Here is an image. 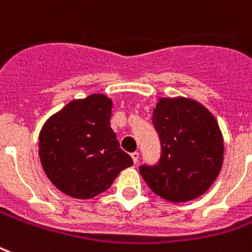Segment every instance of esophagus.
Masks as SVG:
<instances>
[{"label": "esophagus", "instance_id": "1", "mask_svg": "<svg viewBox=\"0 0 252 252\" xmlns=\"http://www.w3.org/2000/svg\"><path fill=\"white\" fill-rule=\"evenodd\" d=\"M131 158H132V161H134V164H136V162L139 161V152H132Z\"/></svg>", "mask_w": 252, "mask_h": 252}]
</instances>
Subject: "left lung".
Masks as SVG:
<instances>
[{
	"mask_svg": "<svg viewBox=\"0 0 252 252\" xmlns=\"http://www.w3.org/2000/svg\"><path fill=\"white\" fill-rule=\"evenodd\" d=\"M154 125L160 135L161 158L156 166L140 168L143 180L168 202L202 196L224 161V138L216 118L194 98L160 97Z\"/></svg>",
	"mask_w": 252,
	"mask_h": 252,
	"instance_id": "8db88e82",
	"label": "left lung"
}]
</instances>
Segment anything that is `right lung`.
I'll return each instance as SVG.
<instances>
[{"instance_id":"add662e5","label":"right lung","mask_w":252,"mask_h":252,"mask_svg":"<svg viewBox=\"0 0 252 252\" xmlns=\"http://www.w3.org/2000/svg\"><path fill=\"white\" fill-rule=\"evenodd\" d=\"M112 106V98L104 94L74 98L40 130L41 166L48 180L67 196L94 198L134 164L110 127Z\"/></svg>"}]
</instances>
